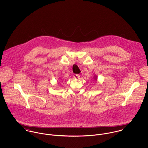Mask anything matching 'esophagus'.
Instances as JSON below:
<instances>
[{"label":"esophagus","mask_w":148,"mask_h":148,"mask_svg":"<svg viewBox=\"0 0 148 148\" xmlns=\"http://www.w3.org/2000/svg\"><path fill=\"white\" fill-rule=\"evenodd\" d=\"M80 77V75H78V74H75L73 75V77L75 78V79H79Z\"/></svg>","instance_id":"obj_1"}]
</instances>
